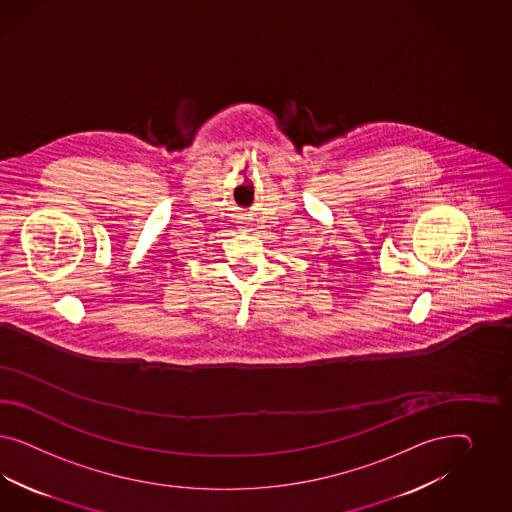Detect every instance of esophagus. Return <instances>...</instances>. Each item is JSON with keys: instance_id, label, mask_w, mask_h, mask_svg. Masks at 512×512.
<instances>
[{"instance_id": "34e87169", "label": "esophagus", "mask_w": 512, "mask_h": 512, "mask_svg": "<svg viewBox=\"0 0 512 512\" xmlns=\"http://www.w3.org/2000/svg\"><path fill=\"white\" fill-rule=\"evenodd\" d=\"M236 223H238V229H242V231H251V227H253L249 217H240Z\"/></svg>"}]
</instances>
